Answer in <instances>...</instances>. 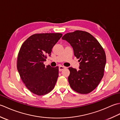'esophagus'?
Instances as JSON below:
<instances>
[{"label": "esophagus", "instance_id": "esophagus-1", "mask_svg": "<svg viewBox=\"0 0 120 120\" xmlns=\"http://www.w3.org/2000/svg\"><path fill=\"white\" fill-rule=\"evenodd\" d=\"M66 68L64 67H63V66H60L59 67V71L61 72V71H62V70H63L64 69H65Z\"/></svg>", "mask_w": 120, "mask_h": 120}]
</instances>
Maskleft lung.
Segmentation results:
<instances>
[{
  "mask_svg": "<svg viewBox=\"0 0 120 120\" xmlns=\"http://www.w3.org/2000/svg\"><path fill=\"white\" fill-rule=\"evenodd\" d=\"M70 43L74 55L79 59L80 70L68 68V82L73 90L88 94L95 89L104 74L106 57L104 48L92 35L88 32L76 30L62 38Z\"/></svg>",
  "mask_w": 120,
  "mask_h": 120,
  "instance_id": "1",
  "label": "left lung"
}]
</instances>
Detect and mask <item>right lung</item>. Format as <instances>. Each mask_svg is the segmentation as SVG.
Returning a JSON list of instances; mask_svg holds the SVG:
<instances>
[{
  "mask_svg": "<svg viewBox=\"0 0 120 120\" xmlns=\"http://www.w3.org/2000/svg\"><path fill=\"white\" fill-rule=\"evenodd\" d=\"M62 36L60 33L34 34L20 48L17 59L18 72L27 88L37 95H45L55 87L59 68L45 67L44 62Z\"/></svg>",
  "mask_w": 120,
  "mask_h": 120,
  "instance_id": "obj_1",
  "label": "right lung"
}]
</instances>
